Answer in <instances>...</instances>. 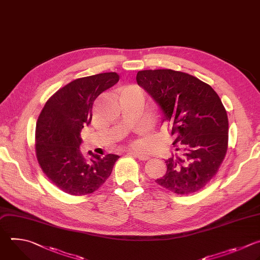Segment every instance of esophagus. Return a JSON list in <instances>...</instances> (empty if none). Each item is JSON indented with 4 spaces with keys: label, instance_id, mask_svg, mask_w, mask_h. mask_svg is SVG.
<instances>
[{
    "label": "esophagus",
    "instance_id": "34e87169",
    "mask_svg": "<svg viewBox=\"0 0 260 260\" xmlns=\"http://www.w3.org/2000/svg\"><path fill=\"white\" fill-rule=\"evenodd\" d=\"M128 153H129L130 155H133V157L137 158V159L140 160V161H146V160L149 159L148 155H146V154H144V153H141V152H136V151H133V150H129Z\"/></svg>",
    "mask_w": 260,
    "mask_h": 260
}]
</instances>
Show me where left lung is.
<instances>
[{"instance_id": "1", "label": "left lung", "mask_w": 260, "mask_h": 260, "mask_svg": "<svg viewBox=\"0 0 260 260\" xmlns=\"http://www.w3.org/2000/svg\"><path fill=\"white\" fill-rule=\"evenodd\" d=\"M136 81L160 106L175 138L167 172L155 182L177 194L202 189L228 150L229 119L219 96L210 85L173 70L139 71Z\"/></svg>"}]
</instances>
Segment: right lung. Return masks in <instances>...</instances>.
<instances>
[{
  "mask_svg": "<svg viewBox=\"0 0 260 260\" xmlns=\"http://www.w3.org/2000/svg\"><path fill=\"white\" fill-rule=\"evenodd\" d=\"M120 77L103 73L74 80L52 95L37 122L35 151L38 163L50 181L72 196L89 194L110 177L119 155L101 158L89 151L86 159L80 150V133L92 120L94 100L113 87Z\"/></svg>",
  "mask_w": 260,
  "mask_h": 260,
  "instance_id": "1",
  "label": "right lung"
}]
</instances>
